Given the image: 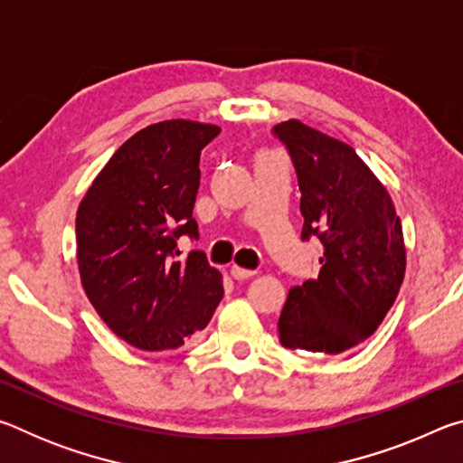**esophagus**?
<instances>
[{
	"label": "esophagus",
	"mask_w": 463,
	"mask_h": 463,
	"mask_svg": "<svg viewBox=\"0 0 463 463\" xmlns=\"http://www.w3.org/2000/svg\"><path fill=\"white\" fill-rule=\"evenodd\" d=\"M231 276H232L234 279H249V278L255 276V271L242 269V268H239V265H232V268H231Z\"/></svg>",
	"instance_id": "1"
}]
</instances>
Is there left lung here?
<instances>
[{"label":"left lung","instance_id":"8db88e82","mask_svg":"<svg viewBox=\"0 0 463 463\" xmlns=\"http://www.w3.org/2000/svg\"><path fill=\"white\" fill-rule=\"evenodd\" d=\"M273 130L298 174L302 239L315 234L325 247L318 278L289 288L278 320L279 343L310 354H343L370 339L401 292V216L354 146L296 118Z\"/></svg>","mask_w":463,"mask_h":463}]
</instances>
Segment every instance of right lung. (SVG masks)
<instances>
[{"instance_id": "obj_1", "label": "right lung", "mask_w": 463, "mask_h": 463, "mask_svg": "<svg viewBox=\"0 0 463 463\" xmlns=\"http://www.w3.org/2000/svg\"><path fill=\"white\" fill-rule=\"evenodd\" d=\"M221 128L163 120L132 135L77 208V268L85 296L122 341L177 349L206 328L222 298L221 271L200 250L177 260V239L198 237L192 218L200 151Z\"/></svg>"}]
</instances>
